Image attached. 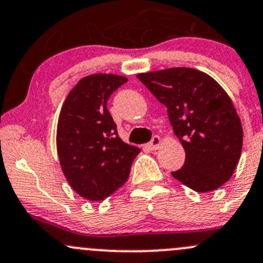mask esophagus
I'll use <instances>...</instances> for the list:
<instances>
[{
	"label": "esophagus",
	"mask_w": 263,
	"mask_h": 263,
	"mask_svg": "<svg viewBox=\"0 0 263 263\" xmlns=\"http://www.w3.org/2000/svg\"><path fill=\"white\" fill-rule=\"evenodd\" d=\"M161 143H162L161 137H160V136H154L153 140H151V142L147 143V147L150 148V150H157V148H159L160 146H161Z\"/></svg>",
	"instance_id": "1"
}]
</instances>
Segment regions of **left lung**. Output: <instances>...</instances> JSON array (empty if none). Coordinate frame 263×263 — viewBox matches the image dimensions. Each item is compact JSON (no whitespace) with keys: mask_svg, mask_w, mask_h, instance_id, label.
I'll list each match as a JSON object with an SVG mask.
<instances>
[{"mask_svg":"<svg viewBox=\"0 0 263 263\" xmlns=\"http://www.w3.org/2000/svg\"><path fill=\"white\" fill-rule=\"evenodd\" d=\"M165 104L185 164L171 175L199 193L218 189L233 175L242 153L243 128L233 102L214 79L193 68L137 74Z\"/></svg>","mask_w":263,"mask_h":263,"instance_id":"8db88e82","label":"left lung"}]
</instances>
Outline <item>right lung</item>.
Segmentation results:
<instances>
[{"instance_id":"add662e5","label":"right lung","mask_w":263,"mask_h":263,"mask_svg":"<svg viewBox=\"0 0 263 263\" xmlns=\"http://www.w3.org/2000/svg\"><path fill=\"white\" fill-rule=\"evenodd\" d=\"M127 82L116 74L82 78L66 96L57 127L63 174L77 194L99 201L127 181L140 148L120 139L107 101Z\"/></svg>"}]
</instances>
